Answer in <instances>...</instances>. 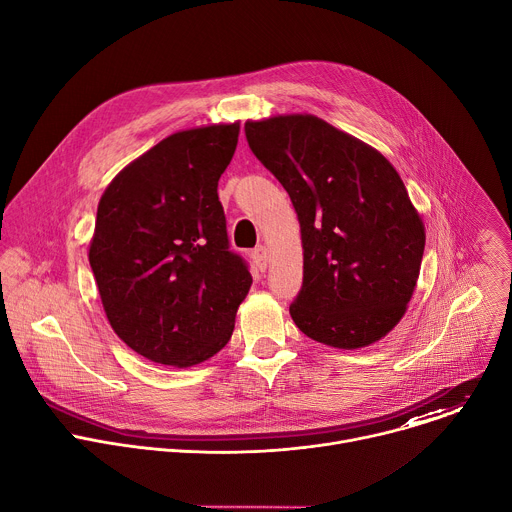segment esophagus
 <instances>
[{
  "instance_id": "1",
  "label": "esophagus",
  "mask_w": 512,
  "mask_h": 512,
  "mask_svg": "<svg viewBox=\"0 0 512 512\" xmlns=\"http://www.w3.org/2000/svg\"><path fill=\"white\" fill-rule=\"evenodd\" d=\"M251 259H253V263L257 265L259 271H265V269H267V249H265L263 245H259V247H255V249L251 251Z\"/></svg>"
}]
</instances>
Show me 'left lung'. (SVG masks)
<instances>
[{
	"label": "left lung",
	"mask_w": 512,
	"mask_h": 512,
	"mask_svg": "<svg viewBox=\"0 0 512 512\" xmlns=\"http://www.w3.org/2000/svg\"><path fill=\"white\" fill-rule=\"evenodd\" d=\"M245 135L298 212L304 281L289 306L296 326L334 348L377 342L403 318L425 247L397 170L314 115L247 121Z\"/></svg>",
	"instance_id": "obj_1"
}]
</instances>
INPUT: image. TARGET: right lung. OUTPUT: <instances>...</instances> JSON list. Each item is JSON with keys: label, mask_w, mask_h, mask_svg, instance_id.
Returning a JSON list of instances; mask_svg holds the SVG:
<instances>
[{"label": "right lung", "mask_w": 512, "mask_h": 512, "mask_svg": "<svg viewBox=\"0 0 512 512\" xmlns=\"http://www.w3.org/2000/svg\"><path fill=\"white\" fill-rule=\"evenodd\" d=\"M237 139L239 123L178 131L101 196L89 249L101 302L115 334L152 362L184 369L216 354L253 283L216 192Z\"/></svg>", "instance_id": "add662e5"}]
</instances>
